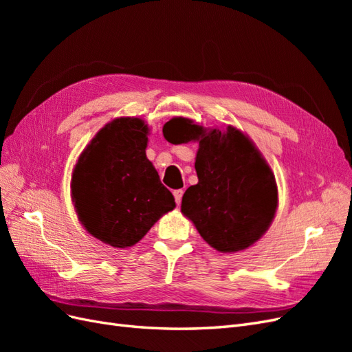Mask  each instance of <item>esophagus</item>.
<instances>
[{"label":"esophagus","mask_w":352,"mask_h":352,"mask_svg":"<svg viewBox=\"0 0 352 352\" xmlns=\"http://www.w3.org/2000/svg\"><path fill=\"white\" fill-rule=\"evenodd\" d=\"M173 195H175V201H176V204L179 206L180 202H182V197H184V190L182 189H176L175 192H173Z\"/></svg>","instance_id":"esophagus-1"}]
</instances>
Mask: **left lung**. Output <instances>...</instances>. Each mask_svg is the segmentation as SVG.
I'll return each mask as SVG.
<instances>
[{
	"instance_id": "obj_1",
	"label": "left lung",
	"mask_w": 352,
	"mask_h": 352,
	"mask_svg": "<svg viewBox=\"0 0 352 352\" xmlns=\"http://www.w3.org/2000/svg\"><path fill=\"white\" fill-rule=\"evenodd\" d=\"M172 144L199 141L195 160L198 184L182 198V212L199 235L220 252L248 248L267 230L278 206V188L270 167L243 133L206 132L176 117L163 127Z\"/></svg>"
}]
</instances>
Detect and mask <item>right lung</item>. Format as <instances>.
Masks as SVG:
<instances>
[{
  "instance_id": "1",
  "label": "right lung",
  "mask_w": 352,
  "mask_h": 352,
  "mask_svg": "<svg viewBox=\"0 0 352 352\" xmlns=\"http://www.w3.org/2000/svg\"><path fill=\"white\" fill-rule=\"evenodd\" d=\"M146 133L141 119H116L94 138L73 172L79 220L114 248L132 247L176 206L145 155Z\"/></svg>"
}]
</instances>
